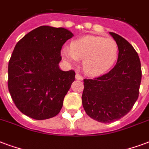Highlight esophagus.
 <instances>
[{"mask_svg": "<svg viewBox=\"0 0 149 149\" xmlns=\"http://www.w3.org/2000/svg\"><path fill=\"white\" fill-rule=\"evenodd\" d=\"M75 79H77V80H80V81H81V80L83 79V78H82V77H81V75H80L79 73H76Z\"/></svg>", "mask_w": 149, "mask_h": 149, "instance_id": "esophagus-1", "label": "esophagus"}]
</instances>
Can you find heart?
<instances>
[{
    "instance_id": "1",
    "label": "heart",
    "mask_w": 149,
    "mask_h": 149,
    "mask_svg": "<svg viewBox=\"0 0 149 149\" xmlns=\"http://www.w3.org/2000/svg\"><path fill=\"white\" fill-rule=\"evenodd\" d=\"M62 56L70 63L82 60L85 73L98 76L107 72L118 59V47L111 38L86 35L71 42L70 46H64Z\"/></svg>"
}]
</instances>
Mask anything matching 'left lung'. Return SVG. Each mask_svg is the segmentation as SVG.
Here are the masks:
<instances>
[{
  "label": "left lung",
  "mask_w": 149,
  "mask_h": 149,
  "mask_svg": "<svg viewBox=\"0 0 149 149\" xmlns=\"http://www.w3.org/2000/svg\"><path fill=\"white\" fill-rule=\"evenodd\" d=\"M118 47L116 66L104 75L84 79L82 106L90 118L108 123L126 116L136 102L141 81L137 52L126 39L109 33Z\"/></svg>",
  "instance_id": "1"
}]
</instances>
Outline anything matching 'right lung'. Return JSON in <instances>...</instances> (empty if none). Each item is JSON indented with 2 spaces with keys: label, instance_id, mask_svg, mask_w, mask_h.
Instances as JSON below:
<instances>
[{
  "label": "right lung",
  "instance_id": "1",
  "mask_svg": "<svg viewBox=\"0 0 149 149\" xmlns=\"http://www.w3.org/2000/svg\"><path fill=\"white\" fill-rule=\"evenodd\" d=\"M73 36L65 28L41 26L18 41L8 63V86L24 115L42 120L60 111L75 76L74 70H60V50Z\"/></svg>",
  "mask_w": 149,
  "mask_h": 149
}]
</instances>
